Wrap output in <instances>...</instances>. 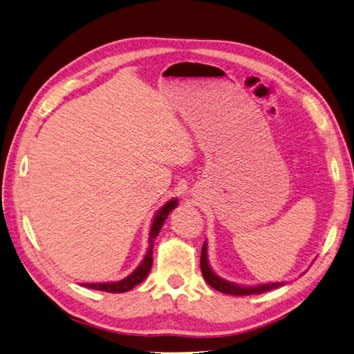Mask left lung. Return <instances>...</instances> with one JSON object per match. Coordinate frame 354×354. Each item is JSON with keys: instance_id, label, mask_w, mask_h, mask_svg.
Wrapping results in <instances>:
<instances>
[{"instance_id": "1", "label": "left lung", "mask_w": 354, "mask_h": 354, "mask_svg": "<svg viewBox=\"0 0 354 354\" xmlns=\"http://www.w3.org/2000/svg\"><path fill=\"white\" fill-rule=\"evenodd\" d=\"M201 269H202V275L206 279V283L209 284L212 288L218 290L221 293L225 295H233V296H247V295H260L269 292V290H274L277 287L283 286V283H270V284H261L256 287H243L238 284H232L229 281H225L220 277H216L214 274V270L211 269L209 263H207V245L206 242L202 247V254H201Z\"/></svg>"}]
</instances>
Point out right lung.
Here are the masks:
<instances>
[{"label":"right lung","mask_w":354,"mask_h":354,"mask_svg":"<svg viewBox=\"0 0 354 354\" xmlns=\"http://www.w3.org/2000/svg\"><path fill=\"white\" fill-rule=\"evenodd\" d=\"M178 205L176 198L174 201L167 202L165 206L160 207V211H157L156 216H153V221L151 225V232H149V248L147 251V256H145L142 263L138 266L131 275H129L127 278L116 281V283H97V284H82L88 288L93 290H100V292H107V293H124L129 292L133 287H136L138 284H140L142 281L148 277L149 270L152 268V248H153V239L157 238V234L160 233L162 223L167 218V215L170 214V211Z\"/></svg>","instance_id":"1"}]
</instances>
